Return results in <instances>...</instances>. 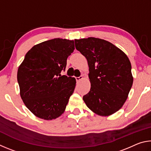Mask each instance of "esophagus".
<instances>
[{
	"mask_svg": "<svg viewBox=\"0 0 151 151\" xmlns=\"http://www.w3.org/2000/svg\"><path fill=\"white\" fill-rule=\"evenodd\" d=\"M82 79H83V76H80L79 77H76V80L77 81H81Z\"/></svg>",
	"mask_w": 151,
	"mask_h": 151,
	"instance_id": "esophagus-1",
	"label": "esophagus"
}]
</instances>
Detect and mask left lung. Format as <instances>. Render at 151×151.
Segmentation results:
<instances>
[{
	"mask_svg": "<svg viewBox=\"0 0 151 151\" xmlns=\"http://www.w3.org/2000/svg\"><path fill=\"white\" fill-rule=\"evenodd\" d=\"M75 47L85 56L89 67V93L83 101L98 115L107 116L122 108L133 83L127 55L105 40L94 37L75 39Z\"/></svg>",
	"mask_w": 151,
	"mask_h": 151,
	"instance_id": "8db88e82",
	"label": "left lung"
}]
</instances>
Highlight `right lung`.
<instances>
[{"instance_id":"1","label":"right lung","mask_w":151,"mask_h":151,"mask_svg":"<svg viewBox=\"0 0 151 151\" xmlns=\"http://www.w3.org/2000/svg\"><path fill=\"white\" fill-rule=\"evenodd\" d=\"M75 50L74 40L54 39L35 45L19 66L17 80L22 101L36 116L59 117L65 111L76 79L61 75L66 60Z\"/></svg>"}]
</instances>
